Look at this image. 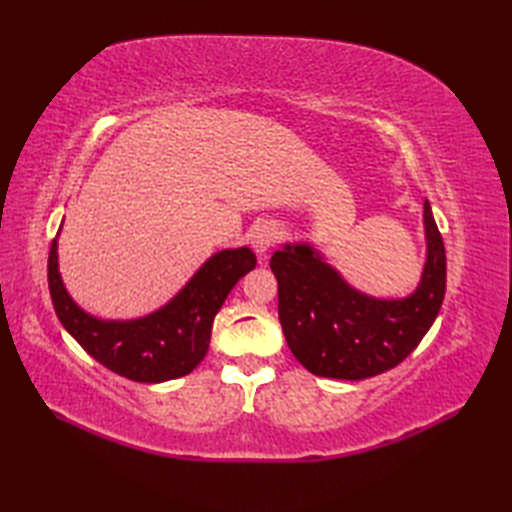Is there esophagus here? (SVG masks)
Returning <instances> with one entry per match:
<instances>
[{"label":"esophagus","mask_w":512,"mask_h":512,"mask_svg":"<svg viewBox=\"0 0 512 512\" xmlns=\"http://www.w3.org/2000/svg\"><path fill=\"white\" fill-rule=\"evenodd\" d=\"M277 237H279V233H277L275 224L262 222V224H257L253 231H250V246H253V250L259 257H264L270 250V246L277 242Z\"/></svg>","instance_id":"obj_1"}]
</instances>
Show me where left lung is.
Returning <instances> with one entry per match:
<instances>
[{"label":"left lung","mask_w":512,"mask_h":512,"mask_svg":"<svg viewBox=\"0 0 512 512\" xmlns=\"http://www.w3.org/2000/svg\"><path fill=\"white\" fill-rule=\"evenodd\" d=\"M424 255L416 290L380 299L347 284L310 242L284 244L270 257L279 284V321L297 361L323 378L383 374L416 350L447 290V257L431 204L422 206Z\"/></svg>","instance_id":"8db88e82"}]
</instances>
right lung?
Segmentation results:
<instances>
[{
  "label": "right lung",
  "mask_w": 512,
  "mask_h": 512,
  "mask_svg": "<svg viewBox=\"0 0 512 512\" xmlns=\"http://www.w3.org/2000/svg\"><path fill=\"white\" fill-rule=\"evenodd\" d=\"M57 250L54 239L48 286L61 325L94 361L134 383H165L191 374L209 352L213 319L228 292L257 266L248 246L217 250L165 306L121 321L94 317L70 297L59 273Z\"/></svg>",
  "instance_id": "add662e5"
}]
</instances>
